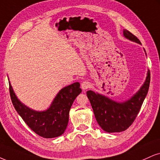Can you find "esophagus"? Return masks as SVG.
<instances>
[{
	"label": "esophagus",
	"instance_id": "esophagus-1",
	"mask_svg": "<svg viewBox=\"0 0 160 160\" xmlns=\"http://www.w3.org/2000/svg\"><path fill=\"white\" fill-rule=\"evenodd\" d=\"M90 83L89 82H88V81H84V82H83L82 84H81V88H82V89L83 90L88 89V88H90Z\"/></svg>",
	"mask_w": 160,
	"mask_h": 160
}]
</instances>
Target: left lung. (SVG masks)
<instances>
[{"label": "left lung", "mask_w": 160, "mask_h": 160, "mask_svg": "<svg viewBox=\"0 0 160 160\" xmlns=\"http://www.w3.org/2000/svg\"><path fill=\"white\" fill-rule=\"evenodd\" d=\"M123 35L126 38L141 44L137 37L129 31L124 29ZM150 81L151 74L148 70L146 79L140 89L124 102H115L92 90L87 92L96 121L104 131L108 133L122 132L133 124L148 91Z\"/></svg>", "instance_id": "8db88e82"}]
</instances>
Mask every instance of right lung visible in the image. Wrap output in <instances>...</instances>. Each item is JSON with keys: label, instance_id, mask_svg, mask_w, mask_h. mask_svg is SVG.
Segmentation results:
<instances>
[{"label": "right lung", "instance_id": "obj_1", "mask_svg": "<svg viewBox=\"0 0 160 160\" xmlns=\"http://www.w3.org/2000/svg\"><path fill=\"white\" fill-rule=\"evenodd\" d=\"M9 84L12 102L18 113L35 133L44 138H55L64 133L69 121V112L75 98L81 93L80 84L76 82L62 88L50 107L44 111H35L21 103Z\"/></svg>", "mask_w": 160, "mask_h": 160}]
</instances>
